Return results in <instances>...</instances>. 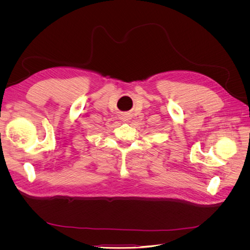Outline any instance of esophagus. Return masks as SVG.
<instances>
[{
  "label": "esophagus",
  "instance_id": "1",
  "mask_svg": "<svg viewBox=\"0 0 250 250\" xmlns=\"http://www.w3.org/2000/svg\"><path fill=\"white\" fill-rule=\"evenodd\" d=\"M123 121H128V117H127V116H124V118H123Z\"/></svg>",
  "mask_w": 250,
  "mask_h": 250
}]
</instances>
